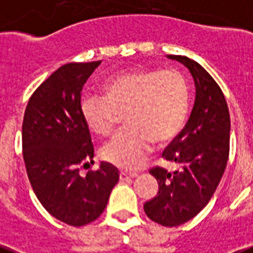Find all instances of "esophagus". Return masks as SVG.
Returning <instances> with one entry per match:
<instances>
[{
	"instance_id": "esophagus-1",
	"label": "esophagus",
	"mask_w": 253,
	"mask_h": 253,
	"mask_svg": "<svg viewBox=\"0 0 253 253\" xmlns=\"http://www.w3.org/2000/svg\"><path fill=\"white\" fill-rule=\"evenodd\" d=\"M136 173H128V171H120V179L121 181H126V179H130V178H136Z\"/></svg>"
}]
</instances>
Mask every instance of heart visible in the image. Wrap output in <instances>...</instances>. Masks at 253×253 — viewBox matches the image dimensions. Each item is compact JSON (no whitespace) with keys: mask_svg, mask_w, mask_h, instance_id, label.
Segmentation results:
<instances>
[{"mask_svg":"<svg viewBox=\"0 0 253 253\" xmlns=\"http://www.w3.org/2000/svg\"><path fill=\"white\" fill-rule=\"evenodd\" d=\"M104 97L85 96L80 112L87 128L97 136L115 130L119 115L128 126L103 149L105 161L125 170L140 168L152 144L173 141L189 115L190 92L179 70H130L109 76L101 85Z\"/></svg>","mask_w":253,"mask_h":253,"instance_id":"1","label":"heart"}]
</instances>
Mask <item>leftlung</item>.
<instances>
[{
  "label": "left lung",
  "instance_id": "8db88e82",
  "mask_svg": "<svg viewBox=\"0 0 253 253\" xmlns=\"http://www.w3.org/2000/svg\"><path fill=\"white\" fill-rule=\"evenodd\" d=\"M189 68L195 84V101L187 124L162 152L175 171L153 168L157 197L144 205L145 214L165 227L183 224L201 212L214 195L230 154V112L222 89L195 60L168 55Z\"/></svg>",
  "mask_w": 253,
  "mask_h": 253
}]
</instances>
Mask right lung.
I'll return each instance as SVG.
<instances>
[{
  "label": "right lung",
  "mask_w": 253,
  "mask_h": 253,
  "mask_svg": "<svg viewBox=\"0 0 253 253\" xmlns=\"http://www.w3.org/2000/svg\"><path fill=\"white\" fill-rule=\"evenodd\" d=\"M100 63H67L58 68L31 95L23 116V161L31 187L54 218L74 227L99 218L119 182V170L105 162L85 177L79 174L80 165L93 164L80 97Z\"/></svg>",
  "instance_id": "add662e5"
}]
</instances>
